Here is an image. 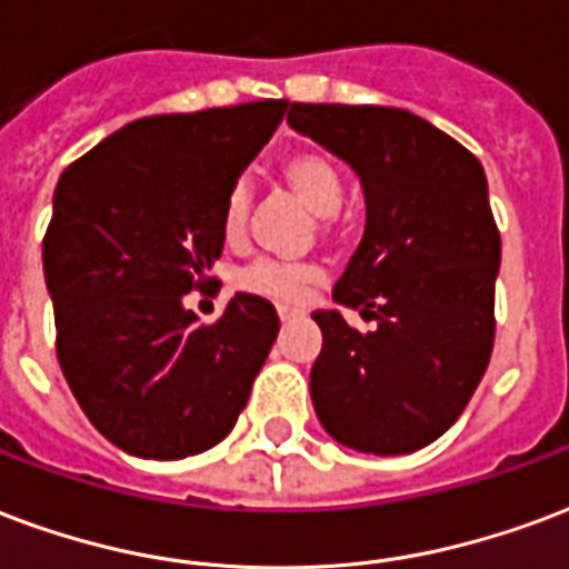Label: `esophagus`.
Returning <instances> with one entry per match:
<instances>
[{
  "label": "esophagus",
  "mask_w": 569,
  "mask_h": 569,
  "mask_svg": "<svg viewBox=\"0 0 569 569\" xmlns=\"http://www.w3.org/2000/svg\"><path fill=\"white\" fill-rule=\"evenodd\" d=\"M277 317L283 319V322H289V319L301 317V307H292V305H277Z\"/></svg>",
  "instance_id": "1"
}]
</instances>
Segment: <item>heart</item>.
I'll return each mask as SVG.
<instances>
[{
    "instance_id": "1",
    "label": "heart",
    "mask_w": 569,
    "mask_h": 569,
    "mask_svg": "<svg viewBox=\"0 0 569 569\" xmlns=\"http://www.w3.org/2000/svg\"><path fill=\"white\" fill-rule=\"evenodd\" d=\"M280 178L292 196H296L305 208H310L322 222L338 213L340 201H343V178L335 159L322 150H296L280 162ZM247 213H250V189L247 183H234L222 208V234L226 241H241L247 231ZM319 280V271L313 264H289L273 262V259H259V262L247 264L238 277V286L243 292L264 298H301L310 286Z\"/></svg>"
}]
</instances>
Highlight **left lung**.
Masks as SVG:
<instances>
[{
    "instance_id": "1",
    "label": "left lung",
    "mask_w": 569,
    "mask_h": 569,
    "mask_svg": "<svg viewBox=\"0 0 569 569\" xmlns=\"http://www.w3.org/2000/svg\"><path fill=\"white\" fill-rule=\"evenodd\" d=\"M286 123L343 159L365 192V234L331 296L375 331L349 329L342 310L313 313V410L356 452H416L461 416L495 347L500 234L486 171L403 108L292 102Z\"/></svg>"
}]
</instances>
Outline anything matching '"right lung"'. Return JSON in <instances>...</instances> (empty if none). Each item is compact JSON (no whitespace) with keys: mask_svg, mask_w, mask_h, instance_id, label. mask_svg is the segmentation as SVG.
<instances>
[{"mask_svg":"<svg viewBox=\"0 0 569 569\" xmlns=\"http://www.w3.org/2000/svg\"><path fill=\"white\" fill-rule=\"evenodd\" d=\"M289 102L156 113L62 171L44 234L57 359L92 428L178 461L229 435L280 319L238 292L213 326L183 307L222 252V208Z\"/></svg>","mask_w":569,"mask_h":569,"instance_id":"right-lung-1","label":"right lung"}]
</instances>
